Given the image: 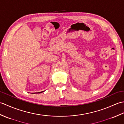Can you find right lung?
Wrapping results in <instances>:
<instances>
[{
	"label": "right lung",
	"instance_id": "right-lung-1",
	"mask_svg": "<svg viewBox=\"0 0 124 124\" xmlns=\"http://www.w3.org/2000/svg\"><path fill=\"white\" fill-rule=\"evenodd\" d=\"M44 91H42V92H38V93H34L33 94H35V93H43V92H44Z\"/></svg>",
	"mask_w": 124,
	"mask_h": 124
}]
</instances>
